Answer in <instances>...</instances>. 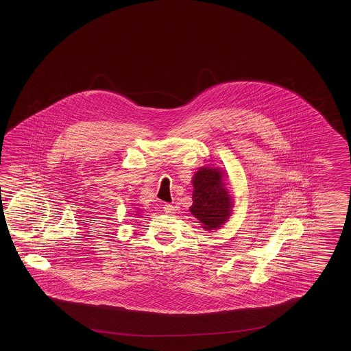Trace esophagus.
<instances>
[{
  "mask_svg": "<svg viewBox=\"0 0 351 351\" xmlns=\"http://www.w3.org/2000/svg\"><path fill=\"white\" fill-rule=\"evenodd\" d=\"M163 209H165V212L167 215H173V213L176 212V207H174L173 204H171V203H165Z\"/></svg>",
  "mask_w": 351,
  "mask_h": 351,
  "instance_id": "obj_1",
  "label": "esophagus"
}]
</instances>
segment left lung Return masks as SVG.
<instances>
[{"label":"left lung","instance_id":"1","mask_svg":"<svg viewBox=\"0 0 351 351\" xmlns=\"http://www.w3.org/2000/svg\"><path fill=\"white\" fill-rule=\"evenodd\" d=\"M193 204L189 208L204 230H217L230 218L233 201L223 183L219 168L202 167L192 178Z\"/></svg>","mask_w":351,"mask_h":351}]
</instances>
